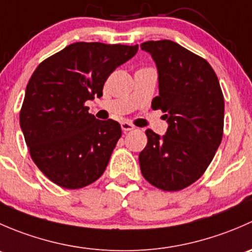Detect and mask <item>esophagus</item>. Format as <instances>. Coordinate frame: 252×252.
Wrapping results in <instances>:
<instances>
[{"mask_svg": "<svg viewBox=\"0 0 252 252\" xmlns=\"http://www.w3.org/2000/svg\"><path fill=\"white\" fill-rule=\"evenodd\" d=\"M121 126H122V130L123 131H130V130H134V129H135V126H134L131 123H129V122H122Z\"/></svg>", "mask_w": 252, "mask_h": 252, "instance_id": "obj_1", "label": "esophagus"}]
</instances>
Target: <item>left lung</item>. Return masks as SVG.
Instances as JSON below:
<instances>
[{
	"label": "left lung",
	"mask_w": 252,
	"mask_h": 252,
	"mask_svg": "<svg viewBox=\"0 0 252 252\" xmlns=\"http://www.w3.org/2000/svg\"><path fill=\"white\" fill-rule=\"evenodd\" d=\"M158 70L159 95L152 108L164 112L166 135L146 130L139 155L145 179L164 191H178L196 182L222 141L224 98L208 62L171 40L140 45Z\"/></svg>",
	"instance_id": "left-lung-1"
}]
</instances>
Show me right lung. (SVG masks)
I'll list each match as a JSON object with an SVG mask.
<instances>
[{
	"label": "right lung",
	"mask_w": 252,
	"mask_h": 252,
	"mask_svg": "<svg viewBox=\"0 0 252 252\" xmlns=\"http://www.w3.org/2000/svg\"><path fill=\"white\" fill-rule=\"evenodd\" d=\"M138 48L75 42L42 61L32 73L20 128L32 161L51 182L80 189L103 174L122 135L121 124L96 119L85 102L102 96L111 73Z\"/></svg>",
	"instance_id": "obj_1"
}]
</instances>
